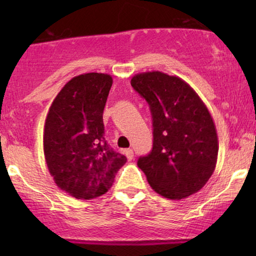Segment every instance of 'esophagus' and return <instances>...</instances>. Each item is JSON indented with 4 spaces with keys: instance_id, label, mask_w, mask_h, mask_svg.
Instances as JSON below:
<instances>
[{
    "instance_id": "obj_1",
    "label": "esophagus",
    "mask_w": 256,
    "mask_h": 256,
    "mask_svg": "<svg viewBox=\"0 0 256 256\" xmlns=\"http://www.w3.org/2000/svg\"><path fill=\"white\" fill-rule=\"evenodd\" d=\"M124 155L129 160H132V157H134V152H132V149H126L124 150Z\"/></svg>"
}]
</instances>
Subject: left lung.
Listing matches in <instances>:
<instances>
[{
  "instance_id": "left-lung-1",
  "label": "left lung",
  "mask_w": 256,
  "mask_h": 256,
  "mask_svg": "<svg viewBox=\"0 0 256 256\" xmlns=\"http://www.w3.org/2000/svg\"><path fill=\"white\" fill-rule=\"evenodd\" d=\"M130 84L152 115V150L140 157L138 166L156 194L172 200L188 198L216 169L219 143L211 114L180 76L142 72Z\"/></svg>"
}]
</instances>
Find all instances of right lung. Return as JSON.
Segmentation results:
<instances>
[{"mask_svg":"<svg viewBox=\"0 0 256 256\" xmlns=\"http://www.w3.org/2000/svg\"><path fill=\"white\" fill-rule=\"evenodd\" d=\"M113 79L84 73L66 82L54 98L44 126V156L60 190L76 199L106 194L127 162L104 138V108Z\"/></svg>","mask_w":256,"mask_h":256,"instance_id":"right-lung-1","label":"right lung"}]
</instances>
